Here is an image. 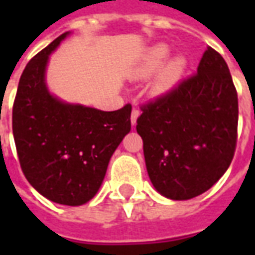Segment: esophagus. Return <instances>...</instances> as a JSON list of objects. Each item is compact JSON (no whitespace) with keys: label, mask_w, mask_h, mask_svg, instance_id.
I'll return each instance as SVG.
<instances>
[{"label":"esophagus","mask_w":255,"mask_h":255,"mask_svg":"<svg viewBox=\"0 0 255 255\" xmlns=\"http://www.w3.org/2000/svg\"><path fill=\"white\" fill-rule=\"evenodd\" d=\"M138 117H139V111L136 109V108H133L132 112H131V124H132V126H135V124H136Z\"/></svg>","instance_id":"1"}]
</instances>
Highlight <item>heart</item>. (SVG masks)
Segmentation results:
<instances>
[{"mask_svg": "<svg viewBox=\"0 0 255 255\" xmlns=\"http://www.w3.org/2000/svg\"><path fill=\"white\" fill-rule=\"evenodd\" d=\"M168 56H169V47L164 43L151 46L144 54L143 61L138 68L136 75L142 76V78L154 75L160 69L162 64L165 62ZM186 65H187V60L183 56H176V57L168 60L164 67L162 66L163 68H161L158 76L155 79L154 89L160 93L172 89L177 83V80L182 78Z\"/></svg>", "mask_w": 255, "mask_h": 255, "instance_id": "obj_1", "label": "heart"}]
</instances>
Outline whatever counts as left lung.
Returning a JSON list of instances; mask_svg holds the SVG:
<instances>
[{"label":"left lung","mask_w":255,"mask_h":255,"mask_svg":"<svg viewBox=\"0 0 255 255\" xmlns=\"http://www.w3.org/2000/svg\"><path fill=\"white\" fill-rule=\"evenodd\" d=\"M140 109L136 131L150 180L161 195L191 199L224 175L235 153L239 111L220 53L208 47L197 73Z\"/></svg>","instance_id":"1"}]
</instances>
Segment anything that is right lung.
Returning a JSON list of instances; mask_svg holds the SVG:
<instances>
[{
    "label": "right lung",
    "mask_w": 255,
    "mask_h": 255,
    "mask_svg": "<svg viewBox=\"0 0 255 255\" xmlns=\"http://www.w3.org/2000/svg\"><path fill=\"white\" fill-rule=\"evenodd\" d=\"M67 35L56 38L24 68L12 129L21 171L31 186L52 202L79 206L100 190L111 157L131 131L132 106L104 112L67 104L49 93V56Z\"/></svg>",
    "instance_id": "obj_1"
}]
</instances>
